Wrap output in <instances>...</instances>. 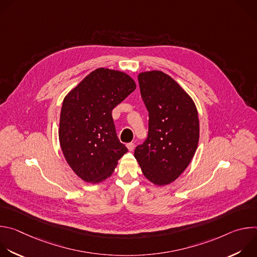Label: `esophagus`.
Masks as SVG:
<instances>
[{
	"label": "esophagus",
	"mask_w": 257,
	"mask_h": 257,
	"mask_svg": "<svg viewBox=\"0 0 257 257\" xmlns=\"http://www.w3.org/2000/svg\"><path fill=\"white\" fill-rule=\"evenodd\" d=\"M127 148L130 152H132L135 149V144L133 142H129V143H127Z\"/></svg>",
	"instance_id": "obj_1"
}]
</instances>
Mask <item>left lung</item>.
Instances as JSON below:
<instances>
[{
	"label": "left lung",
	"mask_w": 257,
	"mask_h": 257,
	"mask_svg": "<svg viewBox=\"0 0 257 257\" xmlns=\"http://www.w3.org/2000/svg\"><path fill=\"white\" fill-rule=\"evenodd\" d=\"M149 111V134L134 157L143 175L156 185L175 181L190 164L198 145L199 120L191 97L162 71L138 75Z\"/></svg>",
	"instance_id": "1"
}]
</instances>
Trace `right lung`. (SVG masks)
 <instances>
[{
  "label": "right lung",
  "mask_w": 257,
  "mask_h": 257,
  "mask_svg": "<svg viewBox=\"0 0 257 257\" xmlns=\"http://www.w3.org/2000/svg\"><path fill=\"white\" fill-rule=\"evenodd\" d=\"M135 88L126 73L98 68L65 97L61 149L71 169L85 182L97 183L111 176L128 152L117 136L112 111Z\"/></svg>",
  "instance_id": "add662e5"
}]
</instances>
